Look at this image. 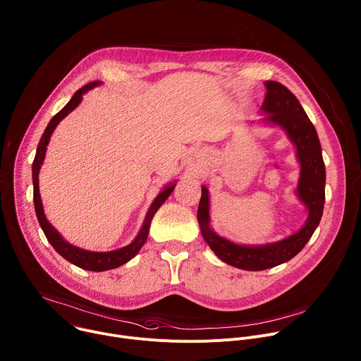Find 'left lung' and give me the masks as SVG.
Returning a JSON list of instances; mask_svg holds the SVG:
<instances>
[{
    "mask_svg": "<svg viewBox=\"0 0 361 361\" xmlns=\"http://www.w3.org/2000/svg\"><path fill=\"white\" fill-rule=\"evenodd\" d=\"M265 87L267 94L261 106L265 117L259 120V123L283 129L289 140L295 145L296 157L300 164L295 192L306 207L307 218L298 232L281 241L264 245H239L218 235L211 228L209 195L208 188L202 185L197 211L201 235L222 262L244 271L269 269L296 257L317 228L324 207L326 170L316 129L296 96L286 86L275 80H267Z\"/></svg>",
    "mask_w": 361,
    "mask_h": 361,
    "instance_id": "left-lung-1",
    "label": "left lung"
}]
</instances>
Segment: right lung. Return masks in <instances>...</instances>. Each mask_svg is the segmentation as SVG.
Masks as SVG:
<instances>
[{"mask_svg":"<svg viewBox=\"0 0 361 361\" xmlns=\"http://www.w3.org/2000/svg\"><path fill=\"white\" fill-rule=\"evenodd\" d=\"M102 82L100 80H96V82H90L87 85H85L83 87H80L79 90H76L73 93V96L71 97V100L65 104V107L62 110H59L51 120L49 123L38 143V147H37V154H35V159H34V163H32V183H34V205H35V214H37V218L39 221V225L47 236V239L49 241V244L55 248V251L63 257L66 261H69L71 264L76 265L78 268H82V269H86V271H93V272H103V271H109V269H114V268H118L122 267L123 264L129 262L130 259H133L139 251L142 250V247L145 245L146 239H147V235H149V229H150V224H152V219L154 216V214L157 212V209L163 205V202L169 198V195L173 192L174 187H176V183L171 181L169 183L163 190L161 192L154 198V201L152 202L147 214H146V218H145V222L137 233V236L133 239V241L123 247V248H118V250H114V251H107V252H93V251H87V250H82L79 247H75L72 244H69L66 239L56 231V228L52 226V224L47 219L45 216V212H44V205H42V200H41V194H39V170H41V166L44 163V159H45V154H47V147H48V143H49V139L54 133V130L56 129V126L62 122V120L72 111L75 110L79 103L82 102L83 99V94L86 92H89L90 89L99 86Z\"/></svg>","mask_w":361,"mask_h":361,"instance_id":"right-lung-1","label":"right lung"}]
</instances>
